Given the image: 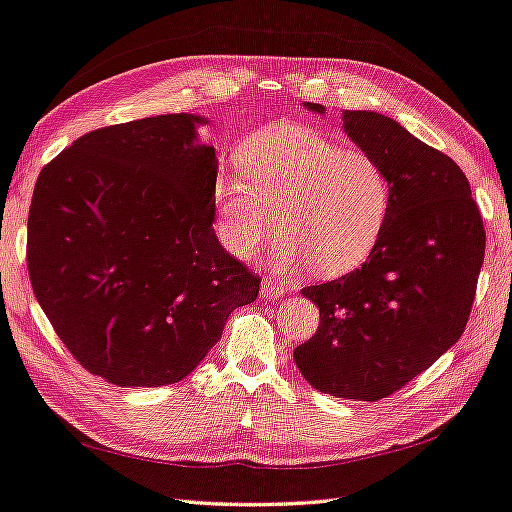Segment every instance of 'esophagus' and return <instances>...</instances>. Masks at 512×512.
Masks as SVG:
<instances>
[{"label": "esophagus", "instance_id": "34e87169", "mask_svg": "<svg viewBox=\"0 0 512 512\" xmlns=\"http://www.w3.org/2000/svg\"><path fill=\"white\" fill-rule=\"evenodd\" d=\"M286 293H288V288L282 282H277V279L266 277L262 282V297L264 299H277Z\"/></svg>", "mask_w": 512, "mask_h": 512}]
</instances>
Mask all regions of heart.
Segmentation results:
<instances>
[{"instance_id": "1", "label": "heart", "mask_w": 512, "mask_h": 512, "mask_svg": "<svg viewBox=\"0 0 512 512\" xmlns=\"http://www.w3.org/2000/svg\"><path fill=\"white\" fill-rule=\"evenodd\" d=\"M237 162L242 175L222 173L213 193L230 255L250 259L277 226V266L313 264L335 277L373 255L393 208V184L375 155L284 122L250 137Z\"/></svg>"}]
</instances>
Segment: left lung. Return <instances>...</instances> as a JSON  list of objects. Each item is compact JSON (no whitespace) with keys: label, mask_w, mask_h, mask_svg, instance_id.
<instances>
[{"label":"left lung","mask_w":512,"mask_h":512,"mask_svg":"<svg viewBox=\"0 0 512 512\" xmlns=\"http://www.w3.org/2000/svg\"><path fill=\"white\" fill-rule=\"evenodd\" d=\"M306 108L324 113L322 104ZM344 128L386 168L393 208L362 266L302 290L322 322L293 357L319 393L377 402L424 373L462 337L486 230L464 170L442 150L373 110H346Z\"/></svg>","instance_id":"obj_1"}]
</instances>
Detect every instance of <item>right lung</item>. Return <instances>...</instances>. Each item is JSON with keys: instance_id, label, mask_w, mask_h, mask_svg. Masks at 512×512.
<instances>
[{"instance_id": "1", "label": "right lung", "mask_w": 512, "mask_h": 512, "mask_svg": "<svg viewBox=\"0 0 512 512\" xmlns=\"http://www.w3.org/2000/svg\"><path fill=\"white\" fill-rule=\"evenodd\" d=\"M177 113L90 130L48 162L26 262L68 353L117 386L184 379L259 279L215 235V148Z\"/></svg>"}]
</instances>
